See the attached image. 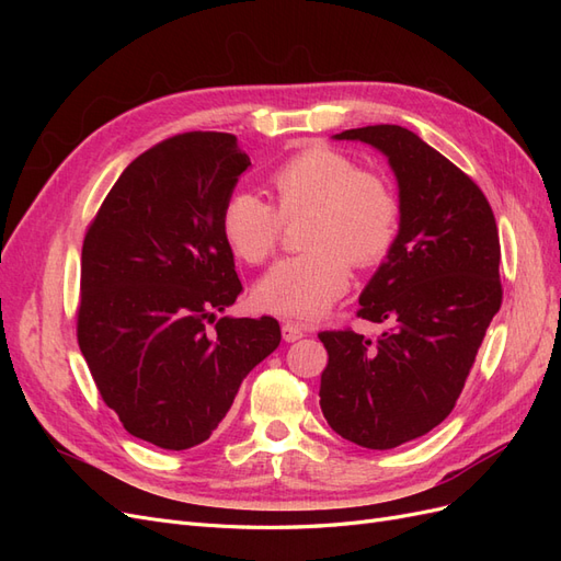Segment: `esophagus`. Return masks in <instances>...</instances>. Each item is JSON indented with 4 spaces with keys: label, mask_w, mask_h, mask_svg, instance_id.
I'll return each instance as SVG.
<instances>
[{
    "label": "esophagus",
    "mask_w": 561,
    "mask_h": 561,
    "mask_svg": "<svg viewBox=\"0 0 561 561\" xmlns=\"http://www.w3.org/2000/svg\"><path fill=\"white\" fill-rule=\"evenodd\" d=\"M304 334H307V328L299 325V322H283L285 342H297V339H301Z\"/></svg>",
    "instance_id": "1"
}]
</instances>
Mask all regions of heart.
<instances>
[{
	"label": "heart",
	"mask_w": 561,
	"mask_h": 561,
	"mask_svg": "<svg viewBox=\"0 0 561 561\" xmlns=\"http://www.w3.org/2000/svg\"><path fill=\"white\" fill-rule=\"evenodd\" d=\"M268 184L278 211L260 194L233 192L219 213V231L241 262L262 264L280 243L283 219L309 213L301 233L307 252L280 260L252 297L266 313L316 320L346 293L351 264L367 268L386 260L398 239V196L386 180L328 147L297 151Z\"/></svg>",
	"instance_id": "heart-1"
}]
</instances>
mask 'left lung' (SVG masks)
Wrapping results in <instances>:
<instances>
[{
  "label": "left lung",
  "mask_w": 561,
  "mask_h": 561,
  "mask_svg": "<svg viewBox=\"0 0 561 561\" xmlns=\"http://www.w3.org/2000/svg\"><path fill=\"white\" fill-rule=\"evenodd\" d=\"M332 138L388 159L400 227L358 311L390 330L377 342L353 330L318 334L328 348L320 410L348 443L393 449L443 423L461 396L501 309L499 229L480 186L416 133L381 124Z\"/></svg>",
  "instance_id": "obj_1"
}]
</instances>
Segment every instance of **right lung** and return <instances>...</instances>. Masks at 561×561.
<instances>
[{"label": "right lung", "instance_id": "right-lung-1", "mask_svg": "<svg viewBox=\"0 0 561 561\" xmlns=\"http://www.w3.org/2000/svg\"><path fill=\"white\" fill-rule=\"evenodd\" d=\"M248 168L236 135L168 138L126 168L83 239L79 348L124 428L161 449L206 443L280 344L276 318H217L243 290L219 213Z\"/></svg>", "mask_w": 561, "mask_h": 561}]
</instances>
